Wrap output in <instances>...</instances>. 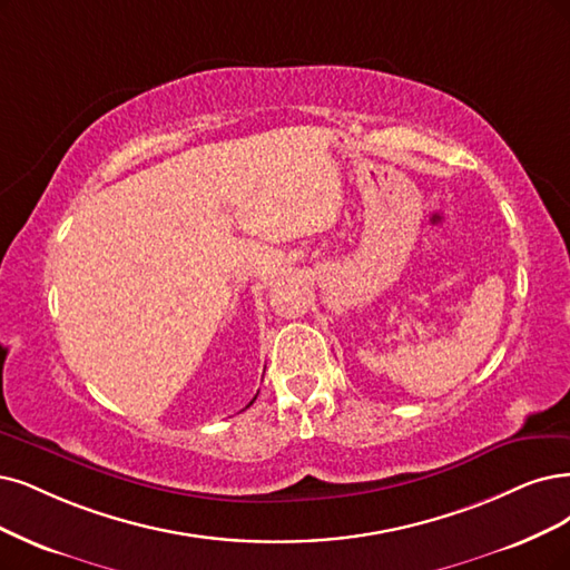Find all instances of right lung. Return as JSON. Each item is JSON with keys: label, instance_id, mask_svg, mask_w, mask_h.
<instances>
[{"label": "right lung", "instance_id": "right-lung-1", "mask_svg": "<svg viewBox=\"0 0 570 570\" xmlns=\"http://www.w3.org/2000/svg\"><path fill=\"white\" fill-rule=\"evenodd\" d=\"M250 404H253V402H250Z\"/></svg>", "mask_w": 570, "mask_h": 570}]
</instances>
